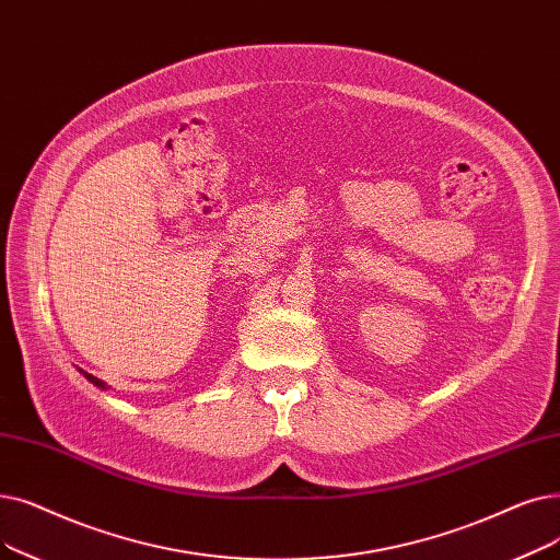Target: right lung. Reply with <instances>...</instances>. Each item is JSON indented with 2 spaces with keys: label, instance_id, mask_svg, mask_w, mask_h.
<instances>
[{
  "label": "right lung",
  "instance_id": "add662e5",
  "mask_svg": "<svg viewBox=\"0 0 560 560\" xmlns=\"http://www.w3.org/2000/svg\"><path fill=\"white\" fill-rule=\"evenodd\" d=\"M82 371V369H80ZM84 373V371H82ZM84 377L91 382V384H95V386H98V388H107V384L103 382V380H98V377H93V375H89V373H84Z\"/></svg>",
  "mask_w": 560,
  "mask_h": 560
}]
</instances>
